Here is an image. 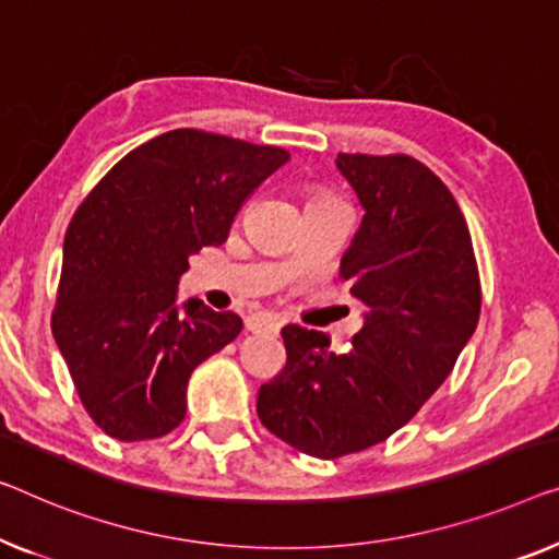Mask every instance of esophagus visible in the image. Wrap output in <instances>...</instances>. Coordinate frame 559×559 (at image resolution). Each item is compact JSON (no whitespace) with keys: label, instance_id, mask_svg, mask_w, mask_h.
<instances>
[{"label":"esophagus","instance_id":"34e87169","mask_svg":"<svg viewBox=\"0 0 559 559\" xmlns=\"http://www.w3.org/2000/svg\"><path fill=\"white\" fill-rule=\"evenodd\" d=\"M246 326H248V331H253V333H278L281 321L271 313H255L246 321Z\"/></svg>","mask_w":559,"mask_h":559}]
</instances>
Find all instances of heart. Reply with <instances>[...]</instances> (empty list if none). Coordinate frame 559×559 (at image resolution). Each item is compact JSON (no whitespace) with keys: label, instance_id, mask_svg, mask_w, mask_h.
Returning <instances> with one entry per match:
<instances>
[{"label":"heart","instance_id":"obj_1","mask_svg":"<svg viewBox=\"0 0 559 559\" xmlns=\"http://www.w3.org/2000/svg\"><path fill=\"white\" fill-rule=\"evenodd\" d=\"M316 200H329V198H316Z\"/></svg>","mask_w":559,"mask_h":559}]
</instances>
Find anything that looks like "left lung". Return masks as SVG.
<instances>
[{
	"label": "left lung",
	"mask_w": 559,
	"mask_h": 559,
	"mask_svg": "<svg viewBox=\"0 0 559 559\" xmlns=\"http://www.w3.org/2000/svg\"><path fill=\"white\" fill-rule=\"evenodd\" d=\"M364 218L341 278L364 304L346 354L323 331L286 326V369L258 391V416L298 452L336 460L404 427L444 384L479 321L466 221L427 165L406 155H338Z\"/></svg>",
	"instance_id": "1"
}]
</instances>
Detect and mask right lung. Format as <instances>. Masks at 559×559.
Masks as SVG:
<instances>
[{
	"mask_svg": "<svg viewBox=\"0 0 559 559\" xmlns=\"http://www.w3.org/2000/svg\"><path fill=\"white\" fill-rule=\"evenodd\" d=\"M290 160L281 147L173 130L122 157L67 228L52 336L87 414L120 441L186 419L188 379L243 329L178 301L190 255L228 240L243 200Z\"/></svg>",
	"mask_w": 559,
	"mask_h": 559,
	"instance_id": "right-lung-1",
	"label": "right lung"
}]
</instances>
